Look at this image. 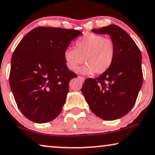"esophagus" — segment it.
<instances>
[{
	"label": "esophagus",
	"instance_id": "obj_1",
	"mask_svg": "<svg viewBox=\"0 0 155 155\" xmlns=\"http://www.w3.org/2000/svg\"><path fill=\"white\" fill-rule=\"evenodd\" d=\"M78 78H79V79L81 80L82 82H84V80H85V78H84V77H81V76H78Z\"/></svg>",
	"mask_w": 155,
	"mask_h": 155
}]
</instances>
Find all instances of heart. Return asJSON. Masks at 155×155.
Wrapping results in <instances>:
<instances>
[{"mask_svg":"<svg viewBox=\"0 0 155 155\" xmlns=\"http://www.w3.org/2000/svg\"><path fill=\"white\" fill-rule=\"evenodd\" d=\"M116 56L115 46L111 39L97 34L88 33L75 42V49L67 48L63 53L66 66L75 71L83 61L78 73L82 75L101 74L113 64Z\"/></svg>","mask_w":155,"mask_h":155,"instance_id":"obj_1","label":"heart"}]
</instances>
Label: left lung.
Masks as SVG:
<instances>
[{
	"instance_id": "1",
	"label": "left lung",
	"mask_w": 155,
	"mask_h": 155,
	"mask_svg": "<svg viewBox=\"0 0 155 155\" xmlns=\"http://www.w3.org/2000/svg\"><path fill=\"white\" fill-rule=\"evenodd\" d=\"M92 31L110 36L116 56L111 68L98 78H87L81 91L95 115L105 120L118 119L132 109L142 87L141 52L130 35L117 25Z\"/></svg>"
}]
</instances>
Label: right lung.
<instances>
[{
  "instance_id": "add662e5",
  "label": "right lung",
  "mask_w": 155,
  "mask_h": 155,
  "mask_svg": "<svg viewBox=\"0 0 155 155\" xmlns=\"http://www.w3.org/2000/svg\"><path fill=\"white\" fill-rule=\"evenodd\" d=\"M82 32L39 27L22 38L13 52L10 86L17 105L37 124L51 121L62 111L69 82L77 75L66 66L63 53Z\"/></svg>"
}]
</instances>
